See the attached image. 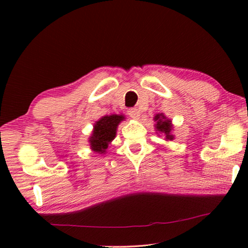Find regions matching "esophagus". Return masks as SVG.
Wrapping results in <instances>:
<instances>
[{"mask_svg": "<svg viewBox=\"0 0 248 248\" xmlns=\"http://www.w3.org/2000/svg\"><path fill=\"white\" fill-rule=\"evenodd\" d=\"M128 114L130 117H132V118H134V119H138L140 117V111H139V109H137V108H130L128 110Z\"/></svg>", "mask_w": 248, "mask_h": 248, "instance_id": "esophagus-1", "label": "esophagus"}]
</instances>
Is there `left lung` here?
I'll return each instance as SVG.
<instances>
[{
    "instance_id": "8db88e82",
    "label": "left lung",
    "mask_w": 248,
    "mask_h": 248,
    "mask_svg": "<svg viewBox=\"0 0 248 248\" xmlns=\"http://www.w3.org/2000/svg\"><path fill=\"white\" fill-rule=\"evenodd\" d=\"M154 121H156L155 124L156 131L164 134L166 140H174V136L171 134L173 125H171V121L170 119H167L163 114H158L154 117Z\"/></svg>"
}]
</instances>
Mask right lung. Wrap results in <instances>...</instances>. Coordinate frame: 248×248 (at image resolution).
I'll return each mask as SVG.
<instances>
[{
    "label": "right lung",
    "mask_w": 248,
    "mask_h": 248,
    "mask_svg": "<svg viewBox=\"0 0 248 248\" xmlns=\"http://www.w3.org/2000/svg\"><path fill=\"white\" fill-rule=\"evenodd\" d=\"M124 119L123 115H111L102 117L94 124L93 133L90 138L91 149L94 152L105 154L108 144L115 139L117 127Z\"/></svg>",
    "instance_id": "1"
}]
</instances>
